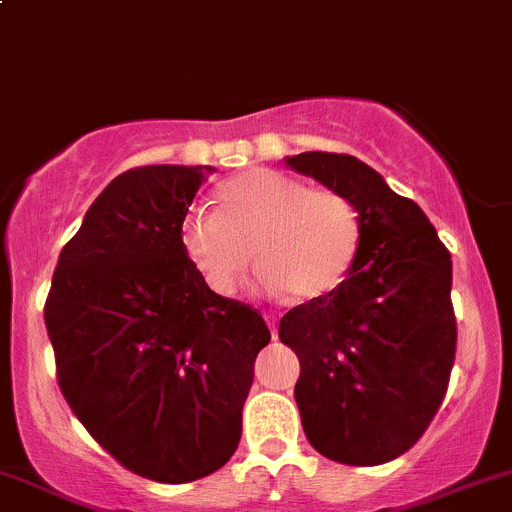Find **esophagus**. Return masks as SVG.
<instances>
[{"mask_svg": "<svg viewBox=\"0 0 512 512\" xmlns=\"http://www.w3.org/2000/svg\"><path fill=\"white\" fill-rule=\"evenodd\" d=\"M265 322L270 324L272 339H277V317H275V314H265Z\"/></svg>", "mask_w": 512, "mask_h": 512, "instance_id": "1", "label": "esophagus"}]
</instances>
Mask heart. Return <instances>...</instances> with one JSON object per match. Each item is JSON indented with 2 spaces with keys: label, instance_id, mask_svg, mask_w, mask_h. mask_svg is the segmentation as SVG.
I'll return each instance as SVG.
<instances>
[{
  "label": "heart",
  "instance_id": "obj_1",
  "mask_svg": "<svg viewBox=\"0 0 512 512\" xmlns=\"http://www.w3.org/2000/svg\"><path fill=\"white\" fill-rule=\"evenodd\" d=\"M215 210L180 225L190 265L215 294L230 297L257 262L267 292L302 302L329 297L352 272L361 245L359 210L344 193L309 188L272 168H250L215 190Z\"/></svg>",
  "mask_w": 512,
  "mask_h": 512
}]
</instances>
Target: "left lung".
Segmentation results:
<instances>
[{"instance_id": "left-lung-1", "label": "left lung", "mask_w": 512, "mask_h": 512, "mask_svg": "<svg viewBox=\"0 0 512 512\" xmlns=\"http://www.w3.org/2000/svg\"><path fill=\"white\" fill-rule=\"evenodd\" d=\"M287 165L347 195L361 218L347 280L280 322L299 359L294 401L322 456L379 466L414 446L446 396L458 337L451 252L414 200L359 158L309 151Z\"/></svg>"}]
</instances>
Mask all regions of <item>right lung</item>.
Returning a JSON list of instances; mask_svg holds the SVG:
<instances>
[{
    "mask_svg": "<svg viewBox=\"0 0 512 512\" xmlns=\"http://www.w3.org/2000/svg\"><path fill=\"white\" fill-rule=\"evenodd\" d=\"M208 173L143 165L113 178L61 250L44 304L66 404L123 468L158 483L230 461L270 344L262 314L215 294L180 245Z\"/></svg>",
    "mask_w": 512,
    "mask_h": 512,
    "instance_id": "1",
    "label": "right lung"
}]
</instances>
